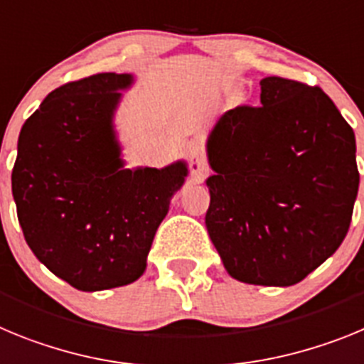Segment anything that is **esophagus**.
Here are the masks:
<instances>
[{"label":"esophagus","mask_w":364,"mask_h":364,"mask_svg":"<svg viewBox=\"0 0 364 364\" xmlns=\"http://www.w3.org/2000/svg\"><path fill=\"white\" fill-rule=\"evenodd\" d=\"M188 159H189V171H191L193 178L197 182H202V180L208 176L210 169H208V160H205V154L202 146L198 144H193L189 146L188 151Z\"/></svg>","instance_id":"esophagus-1"}]
</instances>
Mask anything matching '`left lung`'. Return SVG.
<instances>
[{"instance_id":"left-lung-1","label":"left lung","mask_w":364,"mask_h":364,"mask_svg":"<svg viewBox=\"0 0 364 364\" xmlns=\"http://www.w3.org/2000/svg\"><path fill=\"white\" fill-rule=\"evenodd\" d=\"M208 156L205 226L233 279L297 284L345 240L359 189L355 136L321 87L260 80V105L228 111Z\"/></svg>"}]
</instances>
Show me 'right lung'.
Wrapping results in <instances>:
<instances>
[{
  "label": "right lung",
  "instance_id": "obj_1",
  "mask_svg": "<svg viewBox=\"0 0 364 364\" xmlns=\"http://www.w3.org/2000/svg\"><path fill=\"white\" fill-rule=\"evenodd\" d=\"M131 74L63 83L21 127L12 195L32 253L82 291L131 284L188 167L124 169L112 114Z\"/></svg>",
  "mask_w": 364,
  "mask_h": 364
}]
</instances>
